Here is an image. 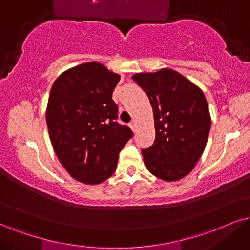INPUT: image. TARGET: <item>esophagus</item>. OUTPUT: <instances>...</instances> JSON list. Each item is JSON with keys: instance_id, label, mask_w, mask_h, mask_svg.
Segmentation results:
<instances>
[{"instance_id": "1", "label": "esophagus", "mask_w": 250, "mask_h": 250, "mask_svg": "<svg viewBox=\"0 0 250 250\" xmlns=\"http://www.w3.org/2000/svg\"><path fill=\"white\" fill-rule=\"evenodd\" d=\"M130 127L132 128V131L135 132V130H137V124H135V122L131 123V124H130Z\"/></svg>"}]
</instances>
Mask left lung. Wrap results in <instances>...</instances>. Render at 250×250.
<instances>
[{
  "label": "left lung",
  "mask_w": 250,
  "mask_h": 250,
  "mask_svg": "<svg viewBox=\"0 0 250 250\" xmlns=\"http://www.w3.org/2000/svg\"><path fill=\"white\" fill-rule=\"evenodd\" d=\"M153 107L155 140L143 149L145 166L166 182L178 181L192 171L204 152L211 116L204 92L176 70L132 76Z\"/></svg>",
  "instance_id": "obj_1"
}]
</instances>
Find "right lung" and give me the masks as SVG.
Returning a JSON list of instances; mask_svg holds the SVG:
<instances>
[{
  "label": "right lung",
  "instance_id": "right-lung-1",
  "mask_svg": "<svg viewBox=\"0 0 250 250\" xmlns=\"http://www.w3.org/2000/svg\"><path fill=\"white\" fill-rule=\"evenodd\" d=\"M120 75L96 61L64 70L52 85L46 122L58 159L84 184H100L113 174L119 152L132 131L116 122L112 92Z\"/></svg>",
  "mask_w": 250,
  "mask_h": 250
}]
</instances>
